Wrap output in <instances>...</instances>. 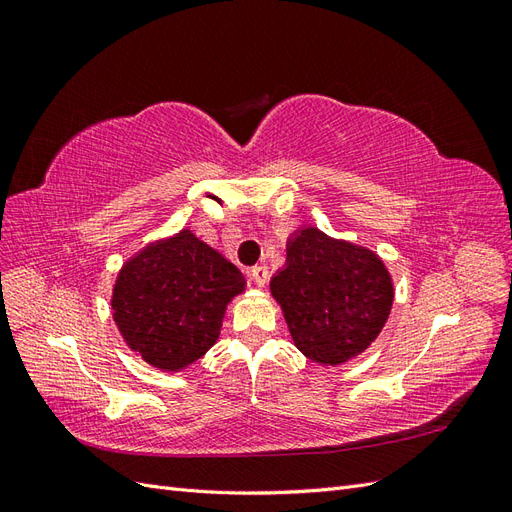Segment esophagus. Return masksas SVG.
I'll use <instances>...</instances> for the list:
<instances>
[{
	"instance_id": "obj_1",
	"label": "esophagus",
	"mask_w": 512,
	"mask_h": 512,
	"mask_svg": "<svg viewBox=\"0 0 512 512\" xmlns=\"http://www.w3.org/2000/svg\"><path fill=\"white\" fill-rule=\"evenodd\" d=\"M250 275H252V280L262 288V286H267V282H269V269L265 267V265H258V267H254L252 271H250Z\"/></svg>"
}]
</instances>
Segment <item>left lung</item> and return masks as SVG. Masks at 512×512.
Returning <instances> with one entry per match:
<instances>
[{
    "mask_svg": "<svg viewBox=\"0 0 512 512\" xmlns=\"http://www.w3.org/2000/svg\"><path fill=\"white\" fill-rule=\"evenodd\" d=\"M271 294L294 346L320 365H342L380 335L395 290L378 254L305 226L288 241Z\"/></svg>",
    "mask_w": 512,
    "mask_h": 512,
    "instance_id": "8db88e82",
    "label": "left lung"
}]
</instances>
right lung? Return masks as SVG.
Wrapping results in <instances>:
<instances>
[{"mask_svg": "<svg viewBox=\"0 0 512 512\" xmlns=\"http://www.w3.org/2000/svg\"><path fill=\"white\" fill-rule=\"evenodd\" d=\"M245 277L192 230L149 243L117 273L113 320L130 350L162 371L198 361L220 337Z\"/></svg>", "mask_w": 512, "mask_h": 512, "instance_id": "add662e5", "label": "right lung"}]
</instances>
